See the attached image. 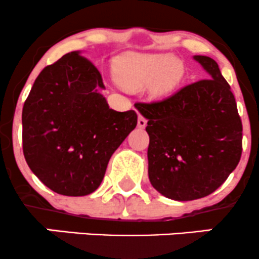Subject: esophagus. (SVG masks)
I'll use <instances>...</instances> for the list:
<instances>
[{
	"mask_svg": "<svg viewBox=\"0 0 259 259\" xmlns=\"http://www.w3.org/2000/svg\"><path fill=\"white\" fill-rule=\"evenodd\" d=\"M146 122H148V120H146L144 116L139 115V119H138V126L140 127V129H144V127L146 126Z\"/></svg>",
	"mask_w": 259,
	"mask_h": 259,
	"instance_id": "34e87169",
	"label": "esophagus"
}]
</instances>
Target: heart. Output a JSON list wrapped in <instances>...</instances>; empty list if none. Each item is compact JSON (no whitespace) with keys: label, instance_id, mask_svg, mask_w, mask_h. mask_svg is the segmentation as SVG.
<instances>
[{"label":"heart","instance_id":"heart-1","mask_svg":"<svg viewBox=\"0 0 259 259\" xmlns=\"http://www.w3.org/2000/svg\"><path fill=\"white\" fill-rule=\"evenodd\" d=\"M184 77L181 62L167 54L127 53L116 63V78L122 85L140 88L150 83L155 97L175 91Z\"/></svg>","mask_w":259,"mask_h":259}]
</instances>
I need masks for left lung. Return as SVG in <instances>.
<instances>
[{
    "label": "left lung",
    "mask_w": 259,
    "mask_h": 259,
    "mask_svg": "<svg viewBox=\"0 0 259 259\" xmlns=\"http://www.w3.org/2000/svg\"><path fill=\"white\" fill-rule=\"evenodd\" d=\"M194 59L207 78L139 105L148 119L149 179L155 190L176 201L216 191L242 154V121L230 84L213 59Z\"/></svg>",
    "instance_id": "obj_1"
}]
</instances>
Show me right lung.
<instances>
[{
    "label": "right lung",
    "mask_w": 259,
    "mask_h": 259,
    "mask_svg": "<svg viewBox=\"0 0 259 259\" xmlns=\"http://www.w3.org/2000/svg\"><path fill=\"white\" fill-rule=\"evenodd\" d=\"M104 88L94 64L70 52L39 73L24 102V159L57 194L94 192L111 155L137 126L134 110L109 108L99 92Z\"/></svg>",
    "instance_id": "right-lung-1"
}]
</instances>
